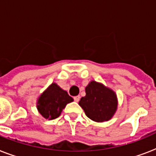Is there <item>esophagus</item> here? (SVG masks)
Returning <instances> with one entry per match:
<instances>
[{"label":"esophagus","instance_id":"obj_1","mask_svg":"<svg viewBox=\"0 0 156 156\" xmlns=\"http://www.w3.org/2000/svg\"><path fill=\"white\" fill-rule=\"evenodd\" d=\"M73 100H74V101H76V102H78V101L80 100V96H79V95H78V96H74V97H73Z\"/></svg>","mask_w":156,"mask_h":156}]
</instances>
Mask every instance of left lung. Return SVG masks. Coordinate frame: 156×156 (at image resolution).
I'll list each match as a JSON object with an SVG mask.
<instances>
[{"label": "left lung", "instance_id": "8db88e82", "mask_svg": "<svg viewBox=\"0 0 156 156\" xmlns=\"http://www.w3.org/2000/svg\"><path fill=\"white\" fill-rule=\"evenodd\" d=\"M78 104L86 115L96 122L110 120L117 108L116 94L95 81L86 87V96L81 98Z\"/></svg>", "mask_w": 156, "mask_h": 156}]
</instances>
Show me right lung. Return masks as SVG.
<instances>
[{
  "mask_svg": "<svg viewBox=\"0 0 156 156\" xmlns=\"http://www.w3.org/2000/svg\"><path fill=\"white\" fill-rule=\"evenodd\" d=\"M73 101V99L67 91L52 83L39 98L37 108L44 118L53 120L60 116L66 104Z\"/></svg>",
  "mask_w": 156,
  "mask_h": 156,
  "instance_id": "1",
  "label": "right lung"
}]
</instances>
